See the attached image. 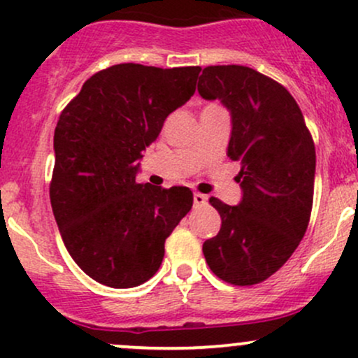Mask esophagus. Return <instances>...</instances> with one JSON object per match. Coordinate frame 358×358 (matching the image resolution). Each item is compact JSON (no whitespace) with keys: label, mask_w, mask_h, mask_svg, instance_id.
I'll return each mask as SVG.
<instances>
[{"label":"esophagus","mask_w":358,"mask_h":358,"mask_svg":"<svg viewBox=\"0 0 358 358\" xmlns=\"http://www.w3.org/2000/svg\"><path fill=\"white\" fill-rule=\"evenodd\" d=\"M208 196L203 195V193L195 192L193 193V202H195V207H202V205H207Z\"/></svg>","instance_id":"1"}]
</instances>
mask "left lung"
I'll use <instances>...</instances> for the list:
<instances>
[{
    "instance_id": "left-lung-1",
    "label": "left lung",
    "mask_w": 358,
    "mask_h": 358,
    "mask_svg": "<svg viewBox=\"0 0 358 358\" xmlns=\"http://www.w3.org/2000/svg\"><path fill=\"white\" fill-rule=\"evenodd\" d=\"M199 92L220 99L232 114L227 156L241 163L242 200L231 207L212 196L219 234L203 242L208 268L222 281L252 286L291 257L313 207L315 143L294 97L264 73L244 65H210Z\"/></svg>"
}]
</instances>
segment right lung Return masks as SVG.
Masks as SVG:
<instances>
[{
	"instance_id": "obj_1",
	"label": "right lung",
	"mask_w": 358,
	"mask_h": 358,
	"mask_svg": "<svg viewBox=\"0 0 358 358\" xmlns=\"http://www.w3.org/2000/svg\"><path fill=\"white\" fill-rule=\"evenodd\" d=\"M199 73L200 67L117 64L85 80L62 110L52 210L69 254L101 285L148 281L168 236L190 212V188L139 185L136 162L168 114L193 96Z\"/></svg>"
}]
</instances>
